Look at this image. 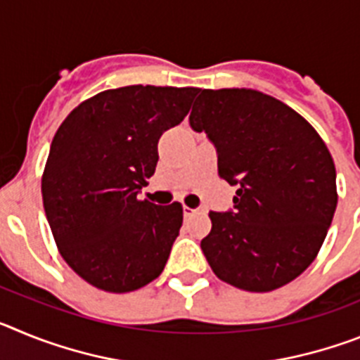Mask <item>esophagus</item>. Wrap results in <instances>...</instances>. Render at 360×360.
<instances>
[{
  "label": "esophagus",
  "mask_w": 360,
  "mask_h": 360,
  "mask_svg": "<svg viewBox=\"0 0 360 360\" xmlns=\"http://www.w3.org/2000/svg\"><path fill=\"white\" fill-rule=\"evenodd\" d=\"M195 212H196V209H191V207H187V205H184V216H186V218L193 216Z\"/></svg>",
  "instance_id": "1"
}]
</instances>
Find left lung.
<instances>
[{"instance_id":"1","label":"left lung","mask_w":360,"mask_h":360,"mask_svg":"<svg viewBox=\"0 0 360 360\" xmlns=\"http://www.w3.org/2000/svg\"><path fill=\"white\" fill-rule=\"evenodd\" d=\"M189 122L236 186L234 209L209 212L202 250L221 281L270 292L316 259L337 207L335 164L311 124L285 103L247 88L198 90Z\"/></svg>"}]
</instances>
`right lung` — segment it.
Returning <instances> with one entry per match:
<instances>
[{"mask_svg":"<svg viewBox=\"0 0 360 360\" xmlns=\"http://www.w3.org/2000/svg\"><path fill=\"white\" fill-rule=\"evenodd\" d=\"M198 88L124 86L94 95L57 129L43 205L63 259L86 283L124 294L157 279L182 227V205L139 198L158 139L189 113Z\"/></svg>","mask_w":360,"mask_h":360,"instance_id":"right-lung-1","label":"right lung"}]
</instances>
